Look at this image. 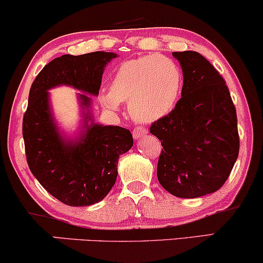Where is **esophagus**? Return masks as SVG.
I'll list each match as a JSON object with an SVG mask.
<instances>
[{"label": "esophagus", "instance_id": "obj_1", "mask_svg": "<svg viewBox=\"0 0 263 263\" xmlns=\"http://www.w3.org/2000/svg\"><path fill=\"white\" fill-rule=\"evenodd\" d=\"M146 134H147V130L146 128H144V126H135V128L133 129V137L135 139H140L141 137H145Z\"/></svg>", "mask_w": 263, "mask_h": 263}]
</instances>
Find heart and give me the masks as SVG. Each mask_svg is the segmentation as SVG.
Instances as JSON below:
<instances>
[{"label":"heart","mask_w":263,"mask_h":263,"mask_svg":"<svg viewBox=\"0 0 263 263\" xmlns=\"http://www.w3.org/2000/svg\"><path fill=\"white\" fill-rule=\"evenodd\" d=\"M183 74L171 58L157 53L124 61L112 76L111 90H103L99 100L105 108H119L128 102L137 122L151 123L168 115L179 100Z\"/></svg>","instance_id":"1"}]
</instances>
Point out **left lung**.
<instances>
[{
  "label": "left lung",
  "instance_id": "8db88e82",
  "mask_svg": "<svg viewBox=\"0 0 263 263\" xmlns=\"http://www.w3.org/2000/svg\"><path fill=\"white\" fill-rule=\"evenodd\" d=\"M183 69V89L150 133L160 139L157 178L168 193L194 199L221 189L239 155L235 106L221 74L195 51L173 52Z\"/></svg>",
  "mask_w": 263,
  "mask_h": 263
}]
</instances>
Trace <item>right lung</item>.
I'll list each match as a JSON object with an SVG mask.
<instances>
[{
	"mask_svg": "<svg viewBox=\"0 0 263 263\" xmlns=\"http://www.w3.org/2000/svg\"><path fill=\"white\" fill-rule=\"evenodd\" d=\"M115 57L102 51L63 54L42 68L31 84L23 117L28 166L39 183L68 206H90L109 193L118 158L130 150L133 135L122 126L91 124L76 144L63 141L51 117L47 90L63 84L97 95L105 66ZM80 100L83 106L90 105L87 96Z\"/></svg>",
	"mask_w": 263,
	"mask_h": 263,
	"instance_id": "add662e5",
	"label": "right lung"
}]
</instances>
